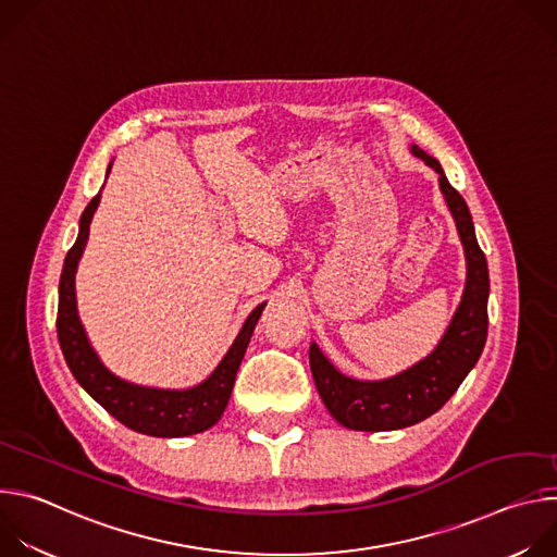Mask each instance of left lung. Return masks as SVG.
Returning <instances> with one entry per match:
<instances>
[{"mask_svg": "<svg viewBox=\"0 0 557 557\" xmlns=\"http://www.w3.org/2000/svg\"><path fill=\"white\" fill-rule=\"evenodd\" d=\"M412 153L438 174V185L454 215L467 260V282L462 299L438 346L412 368L381 381H361L342 374L310 344V372L324 406L337 423L359 432H387L410 428L438 412L458 389L469 370L481 359L487 342L490 271L485 253L473 233L471 213L462 196L449 185L441 163L421 147Z\"/></svg>", "mask_w": 557, "mask_h": 557, "instance_id": "8db88e82", "label": "left lung"}]
</instances>
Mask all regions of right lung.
<instances>
[{
  "instance_id": "add662e5",
  "label": "right lung",
  "mask_w": 557,
  "mask_h": 557,
  "mask_svg": "<svg viewBox=\"0 0 557 557\" xmlns=\"http://www.w3.org/2000/svg\"><path fill=\"white\" fill-rule=\"evenodd\" d=\"M112 163L108 168V174ZM101 202V191L90 200L86 211L78 220V237L65 256L61 280H59V308H57V337L65 363L74 379L78 381L92 399L103 406L116 421L125 428L158 436V438H178L191 436L215 425L228 404V396L235 383L237 368H240L256 324L267 306L260 304L247 317V322L235 337L218 368L202 383L187 389H163V387H145L129 383L114 372H110L95 348L88 342L82 320L76 312V293H74V273L78 260L84 256L90 222Z\"/></svg>"
}]
</instances>
